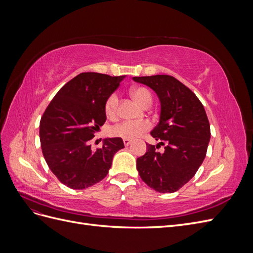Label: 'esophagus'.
<instances>
[{
	"label": "esophagus",
	"mask_w": 253,
	"mask_h": 253,
	"mask_svg": "<svg viewBox=\"0 0 253 253\" xmlns=\"http://www.w3.org/2000/svg\"><path fill=\"white\" fill-rule=\"evenodd\" d=\"M124 143H125V145H128L132 143V140L131 139H124Z\"/></svg>",
	"instance_id": "1"
}]
</instances>
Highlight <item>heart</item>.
Masks as SVG:
<instances>
[{"mask_svg":"<svg viewBox=\"0 0 253 253\" xmlns=\"http://www.w3.org/2000/svg\"><path fill=\"white\" fill-rule=\"evenodd\" d=\"M131 95L135 100L142 106L151 105L152 95L150 91L144 87H135L131 89ZM118 96L117 94H112L104 105L105 115L108 118H115L118 113ZM151 127L149 121H122L111 128L113 136L121 137L124 139H136L141 136L144 132H147Z\"/></svg>","mask_w":253,"mask_h":253,"instance_id":"heart-1","label":"heart"}]
</instances>
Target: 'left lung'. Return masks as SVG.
<instances>
[{
  "label": "left lung",
  "instance_id": "left-lung-1",
  "mask_svg": "<svg viewBox=\"0 0 253 253\" xmlns=\"http://www.w3.org/2000/svg\"><path fill=\"white\" fill-rule=\"evenodd\" d=\"M155 91L160 102L158 125L151 135L160 142L148 144L137 158V171L159 193H172L193 177L206 157L210 125L204 105L192 90L169 75L133 77ZM165 151L158 152L160 144Z\"/></svg>",
  "mask_w": 253,
  "mask_h": 253
}]
</instances>
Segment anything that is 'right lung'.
<instances>
[{
	"instance_id": "right-lung-1",
	"label": "right lung",
	"mask_w": 253,
	"mask_h": 253,
	"mask_svg": "<svg viewBox=\"0 0 253 253\" xmlns=\"http://www.w3.org/2000/svg\"><path fill=\"white\" fill-rule=\"evenodd\" d=\"M125 77L81 73L59 89L45 110L40 121L42 153L66 187L82 190L102 180L114 155L125 148L120 137L105 138L97 150L88 143L106 120V100Z\"/></svg>"
}]
</instances>
